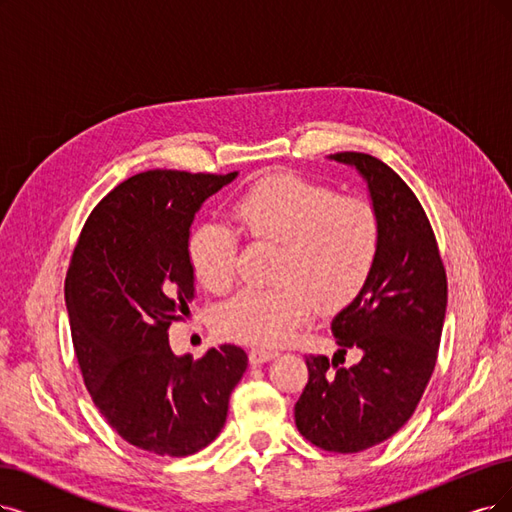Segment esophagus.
I'll return each instance as SVG.
<instances>
[{
	"instance_id": "obj_1",
	"label": "esophagus",
	"mask_w": 512,
	"mask_h": 512,
	"mask_svg": "<svg viewBox=\"0 0 512 512\" xmlns=\"http://www.w3.org/2000/svg\"><path fill=\"white\" fill-rule=\"evenodd\" d=\"M276 356H278V352H274V350L253 348V350L249 352V361H251V365H253V367H257V365H263V363H270V361H274Z\"/></svg>"
}]
</instances>
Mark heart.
<instances>
[{
  "mask_svg": "<svg viewBox=\"0 0 512 512\" xmlns=\"http://www.w3.org/2000/svg\"><path fill=\"white\" fill-rule=\"evenodd\" d=\"M236 221L257 242L280 244L274 287H244L215 312L221 335L274 348L306 323L312 310L337 312L361 295L380 253V217L371 202L295 173L255 181L234 202ZM200 285L225 291L238 272L230 225L206 221L187 240Z\"/></svg>",
  "mask_w": 512,
  "mask_h": 512,
  "instance_id": "1",
  "label": "heart"
}]
</instances>
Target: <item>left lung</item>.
<instances>
[{
	"instance_id": "obj_1",
	"label": "left lung",
	"mask_w": 512,
	"mask_h": 512,
	"mask_svg": "<svg viewBox=\"0 0 512 512\" xmlns=\"http://www.w3.org/2000/svg\"><path fill=\"white\" fill-rule=\"evenodd\" d=\"M329 160L356 168L380 217V253L365 289L331 320L337 350L308 356L310 380L295 403V424L316 447L358 453L390 439L418 407L437 363L447 278L422 204L394 170L369 154ZM356 347L362 361L339 368Z\"/></svg>"
}]
</instances>
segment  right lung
<instances>
[{"instance_id":"right-lung-1","label":"right lung","mask_w":512,"mask_h":512,"mask_svg":"<svg viewBox=\"0 0 512 512\" xmlns=\"http://www.w3.org/2000/svg\"><path fill=\"white\" fill-rule=\"evenodd\" d=\"M238 173L147 170L90 213L69 263L65 304L84 384L124 441L183 458L221 432L249 365L223 344L177 356L168 327L196 297L187 240L202 204Z\"/></svg>"}]
</instances>
